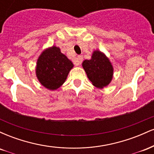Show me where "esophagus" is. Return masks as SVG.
<instances>
[{
  "instance_id": "34e87169",
  "label": "esophagus",
  "mask_w": 154,
  "mask_h": 154,
  "mask_svg": "<svg viewBox=\"0 0 154 154\" xmlns=\"http://www.w3.org/2000/svg\"><path fill=\"white\" fill-rule=\"evenodd\" d=\"M82 59H83L82 56H81V55H80V56H77V59L75 60V64L77 65V66H79V65H80L82 62Z\"/></svg>"
}]
</instances>
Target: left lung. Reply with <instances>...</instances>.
Here are the masks:
<instances>
[{
  "instance_id": "8db88e82",
  "label": "left lung",
  "mask_w": 154,
  "mask_h": 154,
  "mask_svg": "<svg viewBox=\"0 0 154 154\" xmlns=\"http://www.w3.org/2000/svg\"><path fill=\"white\" fill-rule=\"evenodd\" d=\"M82 67L88 79L96 88L106 87L112 79V65L106 55L99 51L93 52L91 59L85 60Z\"/></svg>"
}]
</instances>
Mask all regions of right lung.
Instances as JSON below:
<instances>
[{
    "label": "right lung",
    "instance_id": "add662e5",
    "mask_svg": "<svg viewBox=\"0 0 154 154\" xmlns=\"http://www.w3.org/2000/svg\"><path fill=\"white\" fill-rule=\"evenodd\" d=\"M73 63L60 48L53 46L44 51L37 61L36 75L45 88L56 90L63 84Z\"/></svg>",
    "mask_w": 154,
    "mask_h": 154
}]
</instances>
